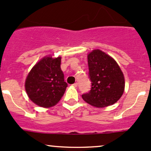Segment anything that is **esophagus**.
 I'll return each mask as SVG.
<instances>
[{
    "instance_id": "34e87169",
    "label": "esophagus",
    "mask_w": 151,
    "mask_h": 151,
    "mask_svg": "<svg viewBox=\"0 0 151 151\" xmlns=\"http://www.w3.org/2000/svg\"><path fill=\"white\" fill-rule=\"evenodd\" d=\"M72 85H73V86H74V87H77V86H78V84H77V82H76V83L73 84H72Z\"/></svg>"
}]
</instances>
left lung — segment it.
<instances>
[{
	"mask_svg": "<svg viewBox=\"0 0 151 151\" xmlns=\"http://www.w3.org/2000/svg\"><path fill=\"white\" fill-rule=\"evenodd\" d=\"M89 77L92 87L82 94L83 100L97 107L115 104L125 89L123 73L115 59L102 51L94 49L87 56Z\"/></svg>",
	"mask_w": 151,
	"mask_h": 151,
	"instance_id": "obj_1",
	"label": "left lung"
}]
</instances>
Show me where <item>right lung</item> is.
<instances>
[{"mask_svg":"<svg viewBox=\"0 0 151 151\" xmlns=\"http://www.w3.org/2000/svg\"><path fill=\"white\" fill-rule=\"evenodd\" d=\"M61 57H46L31 69L25 82L29 99L42 107H53L59 102L67 87L61 69Z\"/></svg>","mask_w":151,"mask_h":151,"instance_id":"add662e5","label":"right lung"}]
</instances>
